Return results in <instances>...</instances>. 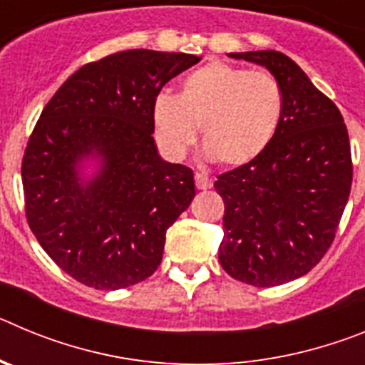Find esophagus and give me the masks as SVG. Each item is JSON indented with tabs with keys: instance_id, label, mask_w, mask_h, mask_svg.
<instances>
[{
	"instance_id": "esophagus-1",
	"label": "esophagus",
	"mask_w": 365,
	"mask_h": 365,
	"mask_svg": "<svg viewBox=\"0 0 365 365\" xmlns=\"http://www.w3.org/2000/svg\"><path fill=\"white\" fill-rule=\"evenodd\" d=\"M195 186H197V190H208L214 186V182L205 173H195Z\"/></svg>"
}]
</instances>
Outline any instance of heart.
Instances as JSON below:
<instances>
[{
    "instance_id": "1",
    "label": "heart",
    "mask_w": 365,
    "mask_h": 365,
    "mask_svg": "<svg viewBox=\"0 0 365 365\" xmlns=\"http://www.w3.org/2000/svg\"><path fill=\"white\" fill-rule=\"evenodd\" d=\"M283 109L282 86L270 73L212 62L186 74L177 96L155 98V137L182 157L201 128L202 148L219 166H247L270 146Z\"/></svg>"
}]
</instances>
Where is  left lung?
I'll use <instances>...</instances> for the list:
<instances>
[{
    "instance_id": "1",
    "label": "left lung",
    "mask_w": 365,
    "mask_h": 365,
    "mask_svg": "<svg viewBox=\"0 0 365 365\" xmlns=\"http://www.w3.org/2000/svg\"><path fill=\"white\" fill-rule=\"evenodd\" d=\"M265 66L285 109L265 153L217 175L225 202L219 263L234 279L276 287L307 274L333 245L353 182L349 133L333 100L278 51L232 53Z\"/></svg>"
}]
</instances>
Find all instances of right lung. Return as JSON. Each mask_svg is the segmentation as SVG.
<instances>
[{
    "instance_id": "1",
    "label": "right lung",
    "mask_w": 365,
    "mask_h": 365,
    "mask_svg": "<svg viewBox=\"0 0 365 365\" xmlns=\"http://www.w3.org/2000/svg\"><path fill=\"white\" fill-rule=\"evenodd\" d=\"M201 62L135 49L80 67L41 111L21 160L32 234L71 278L100 291L144 282L163 259L166 230L195 197L192 168L164 163L153 137L160 89ZM103 157L86 187L76 163Z\"/></svg>"
}]
</instances>
